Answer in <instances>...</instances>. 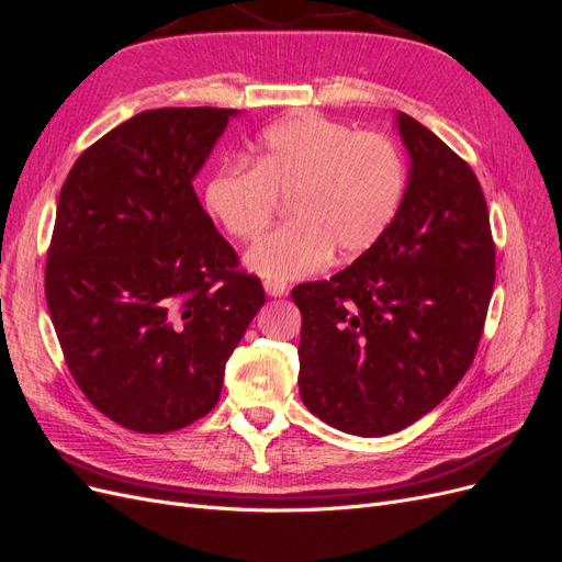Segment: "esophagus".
Wrapping results in <instances>:
<instances>
[{
	"label": "esophagus",
	"instance_id": "obj_1",
	"mask_svg": "<svg viewBox=\"0 0 562 562\" xmlns=\"http://www.w3.org/2000/svg\"><path fill=\"white\" fill-rule=\"evenodd\" d=\"M265 293L271 295V297H281L288 293V285L283 281H277V279H267L265 281Z\"/></svg>",
	"mask_w": 562,
	"mask_h": 562
}]
</instances>
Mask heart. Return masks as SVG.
<instances>
[{
	"label": "heart",
	"instance_id": "obj_1",
	"mask_svg": "<svg viewBox=\"0 0 562 562\" xmlns=\"http://www.w3.org/2000/svg\"><path fill=\"white\" fill-rule=\"evenodd\" d=\"M250 166L217 168L203 203L234 239L262 234L288 199L293 223L262 236L246 265L267 279H300L339 258L375 246L401 209L405 164L380 133H356L318 114H297L260 133Z\"/></svg>",
	"mask_w": 562,
	"mask_h": 562
}]
</instances>
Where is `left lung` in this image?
I'll list each match as a JSON object with an SVG mask.
<instances>
[{
    "mask_svg": "<svg viewBox=\"0 0 562 562\" xmlns=\"http://www.w3.org/2000/svg\"><path fill=\"white\" fill-rule=\"evenodd\" d=\"M411 157L382 239L330 281L300 283V396L353 436L396 434L469 370L495 285L485 196L469 164L396 112Z\"/></svg>",
    "mask_w": 562,
    "mask_h": 562,
    "instance_id": "left-lung-1",
    "label": "left lung"
}]
</instances>
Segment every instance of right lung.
I'll return each instance as SVG.
<instances>
[{
	"label": "right lung",
	"mask_w": 562,
	"mask_h": 562,
	"mask_svg": "<svg viewBox=\"0 0 562 562\" xmlns=\"http://www.w3.org/2000/svg\"><path fill=\"white\" fill-rule=\"evenodd\" d=\"M239 110L161 108L75 161L56 209L46 304L75 382L112 422L166 434L211 413L265 304L194 178Z\"/></svg>",
	"instance_id": "obj_1"
}]
</instances>
